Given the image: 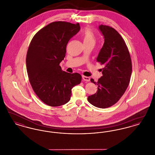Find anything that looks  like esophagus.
Here are the masks:
<instances>
[{
	"label": "esophagus",
	"instance_id": "1",
	"mask_svg": "<svg viewBox=\"0 0 155 155\" xmlns=\"http://www.w3.org/2000/svg\"><path fill=\"white\" fill-rule=\"evenodd\" d=\"M82 79H83L84 81H87V82H89V81H90V78L88 77H86V76L82 75Z\"/></svg>",
	"mask_w": 155,
	"mask_h": 155
}]
</instances>
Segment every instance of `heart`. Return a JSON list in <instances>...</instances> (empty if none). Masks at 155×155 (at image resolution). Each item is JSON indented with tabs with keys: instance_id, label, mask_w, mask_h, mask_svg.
I'll list each match as a JSON object with an SVG mask.
<instances>
[{
	"instance_id": "1",
	"label": "heart",
	"mask_w": 155,
	"mask_h": 155,
	"mask_svg": "<svg viewBox=\"0 0 155 155\" xmlns=\"http://www.w3.org/2000/svg\"><path fill=\"white\" fill-rule=\"evenodd\" d=\"M81 37L84 44H93L95 45V44L96 37L92 30L89 28H86L83 31Z\"/></svg>"
}]
</instances>
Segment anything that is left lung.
<instances>
[{
	"mask_svg": "<svg viewBox=\"0 0 155 155\" xmlns=\"http://www.w3.org/2000/svg\"><path fill=\"white\" fill-rule=\"evenodd\" d=\"M99 30L104 38L103 47L96 61L104 65L103 75L96 82L97 91L89 96V102L99 108L109 107L118 102L127 88L132 73L130 54L124 39L113 28L100 25Z\"/></svg>",
	"mask_w": 155,
	"mask_h": 155,
	"instance_id": "8db88e82",
	"label": "left lung"
}]
</instances>
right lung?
Segmentation results:
<instances>
[{
    "instance_id": "1",
    "label": "right lung",
    "mask_w": 155,
    "mask_h": 155,
    "mask_svg": "<svg viewBox=\"0 0 155 155\" xmlns=\"http://www.w3.org/2000/svg\"><path fill=\"white\" fill-rule=\"evenodd\" d=\"M80 30L79 23H50L33 37L26 58L30 84L38 97L50 106L69 102L71 89L80 84L81 75L62 71L59 66L66 56L69 40Z\"/></svg>"
}]
</instances>
